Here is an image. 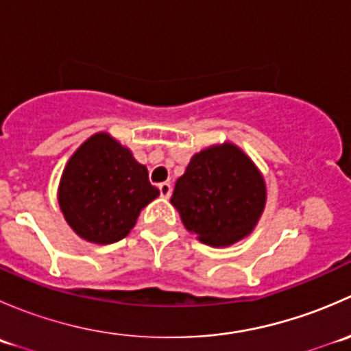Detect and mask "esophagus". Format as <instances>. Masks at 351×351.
Returning a JSON list of instances; mask_svg holds the SVG:
<instances>
[{
  "instance_id": "1",
  "label": "esophagus",
  "mask_w": 351,
  "mask_h": 351,
  "mask_svg": "<svg viewBox=\"0 0 351 351\" xmlns=\"http://www.w3.org/2000/svg\"><path fill=\"white\" fill-rule=\"evenodd\" d=\"M171 183L168 182H162L159 183V193H161V197L165 198H169V195H171Z\"/></svg>"
}]
</instances>
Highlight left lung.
<instances>
[{"instance_id": "8db88e82", "label": "left lung", "mask_w": 351, "mask_h": 351, "mask_svg": "<svg viewBox=\"0 0 351 351\" xmlns=\"http://www.w3.org/2000/svg\"><path fill=\"white\" fill-rule=\"evenodd\" d=\"M265 198L253 161L232 144H222L193 156L176 180L171 204L202 243L229 246L253 231Z\"/></svg>"}]
</instances>
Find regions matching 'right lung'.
<instances>
[{
  "label": "right lung",
  "instance_id": "add662e5",
  "mask_svg": "<svg viewBox=\"0 0 351 351\" xmlns=\"http://www.w3.org/2000/svg\"><path fill=\"white\" fill-rule=\"evenodd\" d=\"M158 195L146 166L108 134H95L67 162L59 205L77 236L112 244L129 234L141 208Z\"/></svg>",
  "mask_w": 351,
  "mask_h": 351
}]
</instances>
